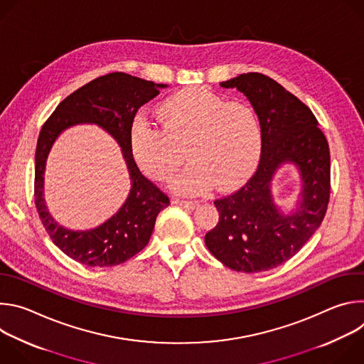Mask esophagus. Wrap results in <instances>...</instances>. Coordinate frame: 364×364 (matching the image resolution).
Returning a JSON list of instances; mask_svg holds the SVG:
<instances>
[{
	"label": "esophagus",
	"instance_id": "esophagus-1",
	"mask_svg": "<svg viewBox=\"0 0 364 364\" xmlns=\"http://www.w3.org/2000/svg\"><path fill=\"white\" fill-rule=\"evenodd\" d=\"M174 204L177 205H183V207H187V209H194V207L198 204L197 201H193V200H184V198H174L173 200Z\"/></svg>",
	"mask_w": 364,
	"mask_h": 364
}]
</instances>
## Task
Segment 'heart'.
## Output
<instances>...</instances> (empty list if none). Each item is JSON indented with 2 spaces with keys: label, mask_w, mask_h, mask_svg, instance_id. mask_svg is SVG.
I'll use <instances>...</instances> for the list:
<instances>
[{
  "label": "heart",
  "mask_w": 364,
  "mask_h": 364,
  "mask_svg": "<svg viewBox=\"0 0 364 364\" xmlns=\"http://www.w3.org/2000/svg\"><path fill=\"white\" fill-rule=\"evenodd\" d=\"M161 128L135 118L129 146L139 168L168 180L186 157L190 163L171 180L180 194H198L215 184L228 190L256 168L264 146L261 119L246 100H228L204 87H186L159 107Z\"/></svg>",
  "instance_id": "obj_1"
}]
</instances>
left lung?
I'll return each mask as SVG.
<instances>
[{
    "label": "left lung",
    "instance_id": "obj_1",
    "mask_svg": "<svg viewBox=\"0 0 364 364\" xmlns=\"http://www.w3.org/2000/svg\"><path fill=\"white\" fill-rule=\"evenodd\" d=\"M236 87L256 109L264 146L256 173L237 191L215 200L219 223L204 242L213 256L237 272H262L292 257L320 228L330 200V148L311 109L262 73L222 82ZM291 162L301 176L297 209L285 215L273 203L276 170Z\"/></svg>",
    "mask_w": 364,
    "mask_h": 364
}]
</instances>
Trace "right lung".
Wrapping results in <instances>:
<instances>
[{"label": "right lung", "instance_id": "add662e5", "mask_svg": "<svg viewBox=\"0 0 364 364\" xmlns=\"http://www.w3.org/2000/svg\"><path fill=\"white\" fill-rule=\"evenodd\" d=\"M167 85L114 72L79 87L62 100L44 122L36 148L34 203L40 220L53 243L73 261L86 267L124 264L149 242L155 220L170 198L139 171L129 146V129L136 111ZM77 123H95L120 144L132 180L122 209L105 224L89 231L60 227L48 213L43 195V171L48 152L57 136Z\"/></svg>", "mask_w": 364, "mask_h": 364}]
</instances>
